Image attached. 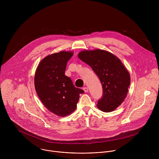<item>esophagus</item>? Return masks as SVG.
Returning <instances> with one entry per match:
<instances>
[{
	"instance_id": "obj_1",
	"label": "esophagus",
	"mask_w": 159,
	"mask_h": 159,
	"mask_svg": "<svg viewBox=\"0 0 159 159\" xmlns=\"http://www.w3.org/2000/svg\"><path fill=\"white\" fill-rule=\"evenodd\" d=\"M83 90H84V91L85 93H87V92H88V88L86 87H83Z\"/></svg>"
}]
</instances>
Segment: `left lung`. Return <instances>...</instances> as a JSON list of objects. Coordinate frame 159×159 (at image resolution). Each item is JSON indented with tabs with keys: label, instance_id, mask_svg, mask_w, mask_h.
<instances>
[{
	"label": "left lung",
	"instance_id": "left-lung-1",
	"mask_svg": "<svg viewBox=\"0 0 159 159\" xmlns=\"http://www.w3.org/2000/svg\"><path fill=\"white\" fill-rule=\"evenodd\" d=\"M78 57L92 68L102 84L103 95L98 107L106 112L115 110L126 98L130 84L129 74L121 60L100 49L81 51Z\"/></svg>",
	"mask_w": 159,
	"mask_h": 159
}]
</instances>
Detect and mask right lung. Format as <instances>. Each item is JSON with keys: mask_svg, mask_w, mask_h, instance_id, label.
<instances>
[{"mask_svg": "<svg viewBox=\"0 0 159 159\" xmlns=\"http://www.w3.org/2000/svg\"><path fill=\"white\" fill-rule=\"evenodd\" d=\"M73 55L72 52L61 51L47 56L38 64L34 75L39 99L50 112L61 117L75 110L79 95L84 93L65 75L67 61Z\"/></svg>", "mask_w": 159, "mask_h": 159, "instance_id": "add662e5", "label": "right lung"}]
</instances>
